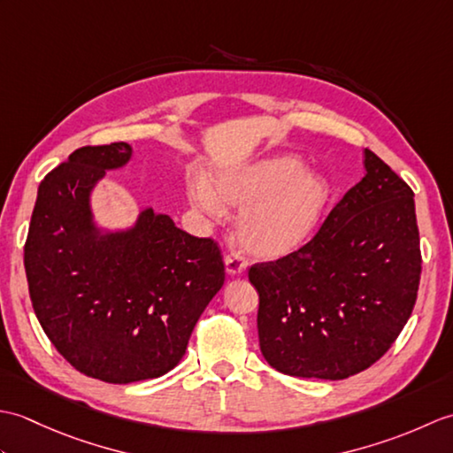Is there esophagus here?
<instances>
[{"mask_svg": "<svg viewBox=\"0 0 453 453\" xmlns=\"http://www.w3.org/2000/svg\"><path fill=\"white\" fill-rule=\"evenodd\" d=\"M224 263H226V273H227L229 276L243 274L245 268H247L245 258H243L242 255H239V253H229V255H226Z\"/></svg>", "mask_w": 453, "mask_h": 453, "instance_id": "34e87169", "label": "esophagus"}]
</instances>
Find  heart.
<instances>
[{"label": "heart", "instance_id": "obj_1", "mask_svg": "<svg viewBox=\"0 0 453 453\" xmlns=\"http://www.w3.org/2000/svg\"><path fill=\"white\" fill-rule=\"evenodd\" d=\"M190 202L210 219L226 216V206L242 210L237 242L249 255L274 261L297 251L315 232L331 190L317 173L292 157H271L219 171L188 187Z\"/></svg>", "mask_w": 453, "mask_h": 453}]
</instances>
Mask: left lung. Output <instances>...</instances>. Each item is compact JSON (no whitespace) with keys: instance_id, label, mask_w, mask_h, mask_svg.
Returning <instances> with one entry per match:
<instances>
[{"instance_id":"obj_1","label":"left lung","mask_w":453,"mask_h":453,"mask_svg":"<svg viewBox=\"0 0 453 453\" xmlns=\"http://www.w3.org/2000/svg\"><path fill=\"white\" fill-rule=\"evenodd\" d=\"M364 167L311 242L249 268L261 352L286 375L344 380L370 368L415 307L422 268L415 192L370 150Z\"/></svg>"}]
</instances>
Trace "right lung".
Returning <instances> with one entry per match:
<instances>
[{
	"label": "right lung",
	"mask_w": 453,
	"mask_h": 453,
	"mask_svg": "<svg viewBox=\"0 0 453 453\" xmlns=\"http://www.w3.org/2000/svg\"><path fill=\"white\" fill-rule=\"evenodd\" d=\"M132 157L127 142L75 150L38 187L25 243L33 310L75 370L109 383L159 378L185 356L190 333L226 273L218 243L140 211L130 229L101 232L91 190Z\"/></svg>",
	"instance_id": "obj_1"
}]
</instances>
